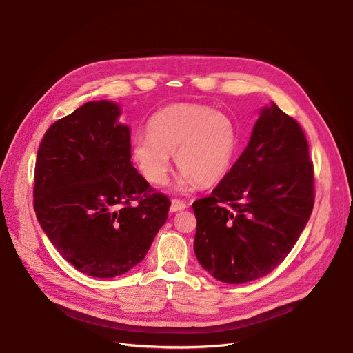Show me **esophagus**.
I'll return each instance as SVG.
<instances>
[{
    "label": "esophagus",
    "mask_w": 353,
    "mask_h": 353,
    "mask_svg": "<svg viewBox=\"0 0 353 353\" xmlns=\"http://www.w3.org/2000/svg\"><path fill=\"white\" fill-rule=\"evenodd\" d=\"M187 207V204L183 201V200H179V199H173L172 200V205H170V211H180V210H184Z\"/></svg>",
    "instance_id": "34e87169"
}]
</instances>
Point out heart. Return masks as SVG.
Returning <instances> with one entry per match:
<instances>
[{"label": "heart", "mask_w": 353, "mask_h": 353, "mask_svg": "<svg viewBox=\"0 0 353 353\" xmlns=\"http://www.w3.org/2000/svg\"><path fill=\"white\" fill-rule=\"evenodd\" d=\"M148 132L133 139L132 156L145 179L156 185L168 181L173 153L183 170L181 187L214 185L230 173L239 146L230 117L200 103H174L159 110Z\"/></svg>", "instance_id": "b5f03b06"}]
</instances>
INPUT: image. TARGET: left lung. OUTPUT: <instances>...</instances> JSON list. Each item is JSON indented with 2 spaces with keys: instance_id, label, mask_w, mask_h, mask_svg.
<instances>
[{
  "instance_id": "left-lung-1",
  "label": "left lung",
  "mask_w": 353,
  "mask_h": 353,
  "mask_svg": "<svg viewBox=\"0 0 353 353\" xmlns=\"http://www.w3.org/2000/svg\"><path fill=\"white\" fill-rule=\"evenodd\" d=\"M314 201L308 140L294 117L272 103L230 173L193 203L199 263L221 283L265 276L298 241Z\"/></svg>"
}]
</instances>
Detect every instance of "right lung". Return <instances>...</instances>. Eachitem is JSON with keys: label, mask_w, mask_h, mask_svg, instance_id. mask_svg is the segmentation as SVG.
Returning <instances> with one entry per match:
<instances>
[{"label": "right lung", "mask_w": 353, "mask_h": 353, "mask_svg": "<svg viewBox=\"0 0 353 353\" xmlns=\"http://www.w3.org/2000/svg\"><path fill=\"white\" fill-rule=\"evenodd\" d=\"M108 101L88 102L45 132L34 210L50 241L78 271L112 278L148 254L170 200L132 166L130 132Z\"/></svg>", "instance_id": "right-lung-1"}]
</instances>
